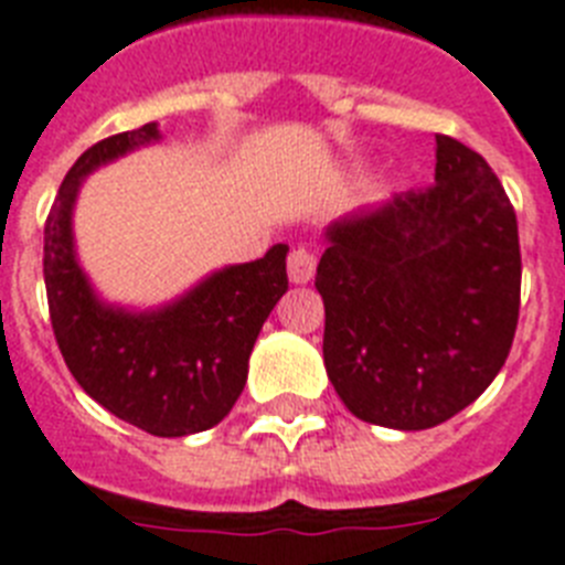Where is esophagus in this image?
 <instances>
[{
  "instance_id": "obj_1",
  "label": "esophagus",
  "mask_w": 565,
  "mask_h": 565,
  "mask_svg": "<svg viewBox=\"0 0 565 565\" xmlns=\"http://www.w3.org/2000/svg\"><path fill=\"white\" fill-rule=\"evenodd\" d=\"M315 268H317V256L311 254L309 248H294L288 254V277L291 282L302 286V282H309L315 277Z\"/></svg>"
}]
</instances>
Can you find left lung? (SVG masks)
Instances as JSON below:
<instances>
[{"label":"left lung","instance_id":"8db88e82","mask_svg":"<svg viewBox=\"0 0 565 565\" xmlns=\"http://www.w3.org/2000/svg\"><path fill=\"white\" fill-rule=\"evenodd\" d=\"M323 361L361 422L427 430L488 390L520 320V233L479 152L436 135V181L329 227Z\"/></svg>","mask_w":565,"mask_h":565}]
</instances>
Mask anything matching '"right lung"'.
Returning <instances> with one entry per match:
<instances>
[{
    "instance_id": "add662e5",
    "label": "right lung",
    "mask_w": 565,
    "mask_h": 565,
    "mask_svg": "<svg viewBox=\"0 0 565 565\" xmlns=\"http://www.w3.org/2000/svg\"><path fill=\"white\" fill-rule=\"evenodd\" d=\"M156 138V124H143L109 135L74 161L45 218L42 274L51 329L74 381L120 422L172 439L210 430L233 409L256 334L288 291V248L274 245L256 263L213 274L152 315L97 302L74 259V195L86 172Z\"/></svg>"
}]
</instances>
